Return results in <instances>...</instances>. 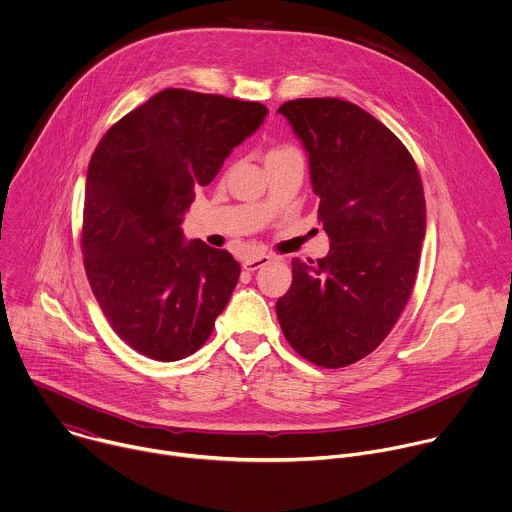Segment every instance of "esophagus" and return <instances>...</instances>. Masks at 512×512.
<instances>
[{
  "mask_svg": "<svg viewBox=\"0 0 512 512\" xmlns=\"http://www.w3.org/2000/svg\"><path fill=\"white\" fill-rule=\"evenodd\" d=\"M267 263H271V257H269V255H257V257L247 259V261L243 263V267H245L247 271H257V269L265 267Z\"/></svg>",
  "mask_w": 512,
  "mask_h": 512,
  "instance_id": "esophagus-1",
  "label": "esophagus"
}]
</instances>
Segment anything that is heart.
Segmentation results:
<instances>
[{
  "instance_id": "b5f03b06",
  "label": "heart",
  "mask_w": 512,
  "mask_h": 512,
  "mask_svg": "<svg viewBox=\"0 0 512 512\" xmlns=\"http://www.w3.org/2000/svg\"><path fill=\"white\" fill-rule=\"evenodd\" d=\"M279 150H287V148H273L271 152H279Z\"/></svg>"
}]
</instances>
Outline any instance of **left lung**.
<instances>
[{"label":"left lung","instance_id":"8db88e82","mask_svg":"<svg viewBox=\"0 0 512 512\" xmlns=\"http://www.w3.org/2000/svg\"><path fill=\"white\" fill-rule=\"evenodd\" d=\"M277 112L309 154L317 221L331 241L323 259L291 261L277 319L301 358L346 368L384 342L412 295L426 233L422 179L402 140L348 100L299 98Z\"/></svg>","mask_w":512,"mask_h":512}]
</instances>
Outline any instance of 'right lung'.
Here are the masks:
<instances>
[{
  "label": "right lung",
  "instance_id": "1",
  "mask_svg": "<svg viewBox=\"0 0 512 512\" xmlns=\"http://www.w3.org/2000/svg\"><path fill=\"white\" fill-rule=\"evenodd\" d=\"M265 116L259 102L166 88L98 142L84 193V269L110 327L138 354L177 362L209 339L241 267L225 249L187 243L183 215Z\"/></svg>",
  "mask_w": 512,
  "mask_h": 512
}]
</instances>
